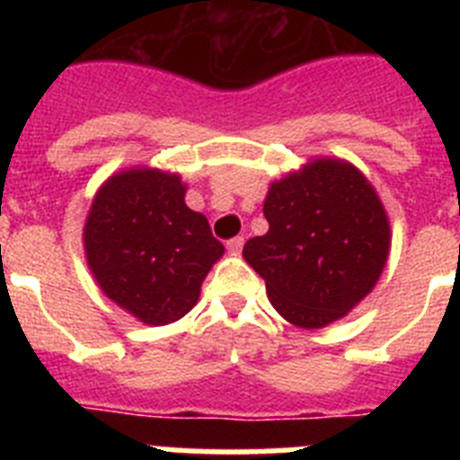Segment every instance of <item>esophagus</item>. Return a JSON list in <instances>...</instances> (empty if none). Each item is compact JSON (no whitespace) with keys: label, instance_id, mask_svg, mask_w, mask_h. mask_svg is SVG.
I'll return each mask as SVG.
<instances>
[{"label":"esophagus","instance_id":"esophagus-1","mask_svg":"<svg viewBox=\"0 0 460 460\" xmlns=\"http://www.w3.org/2000/svg\"><path fill=\"white\" fill-rule=\"evenodd\" d=\"M242 249H243V237H233L230 242H227V251H230L233 255L242 253Z\"/></svg>","mask_w":460,"mask_h":460}]
</instances>
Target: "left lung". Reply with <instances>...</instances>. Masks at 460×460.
<instances>
[{"mask_svg":"<svg viewBox=\"0 0 460 460\" xmlns=\"http://www.w3.org/2000/svg\"><path fill=\"white\" fill-rule=\"evenodd\" d=\"M265 218L270 230L246 242L243 258L295 327L320 329L348 315L387 265V211L348 161L313 158L274 181Z\"/></svg>","mask_w":460,"mask_h":460,"instance_id":"1","label":"left lung"}]
</instances>
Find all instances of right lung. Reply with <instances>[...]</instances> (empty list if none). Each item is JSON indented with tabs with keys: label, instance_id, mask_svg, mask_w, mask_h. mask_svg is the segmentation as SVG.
Returning a JSON list of instances; mask_svg holds the SVG:
<instances>
[{
	"label": "right lung",
	"instance_id": "right-lung-1",
	"mask_svg": "<svg viewBox=\"0 0 460 460\" xmlns=\"http://www.w3.org/2000/svg\"><path fill=\"white\" fill-rule=\"evenodd\" d=\"M184 195L180 174L121 170L96 190L84 223V255L99 288L154 327L184 318L226 251Z\"/></svg>",
	"mask_w": 460,
	"mask_h": 460
}]
</instances>
